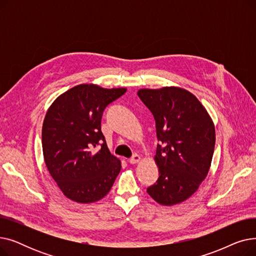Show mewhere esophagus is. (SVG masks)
Returning <instances> with one entry per match:
<instances>
[{
	"instance_id": "obj_1",
	"label": "esophagus",
	"mask_w": 256,
	"mask_h": 256,
	"mask_svg": "<svg viewBox=\"0 0 256 256\" xmlns=\"http://www.w3.org/2000/svg\"><path fill=\"white\" fill-rule=\"evenodd\" d=\"M140 160H141L140 156H138V154H134V156L128 160V163H130V164H132V165H134V164H137V163H139V162H140Z\"/></svg>"
}]
</instances>
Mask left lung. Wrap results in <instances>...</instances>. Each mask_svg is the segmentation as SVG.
<instances>
[{
	"instance_id": "obj_1",
	"label": "left lung",
	"mask_w": 256,
	"mask_h": 256,
	"mask_svg": "<svg viewBox=\"0 0 256 256\" xmlns=\"http://www.w3.org/2000/svg\"><path fill=\"white\" fill-rule=\"evenodd\" d=\"M137 94L154 115L158 142L154 160L160 176L147 193L160 204H180L208 176L216 142L214 124L184 89H141Z\"/></svg>"
}]
</instances>
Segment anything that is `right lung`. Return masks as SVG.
Listing matches in <instances>:
<instances>
[{"label": "right lung", "mask_w": 256, "mask_h": 256, "mask_svg": "<svg viewBox=\"0 0 256 256\" xmlns=\"http://www.w3.org/2000/svg\"><path fill=\"white\" fill-rule=\"evenodd\" d=\"M126 92L78 85L52 104L42 126V150L52 178L63 194L80 204L104 197L120 172L100 130L102 112Z\"/></svg>", "instance_id": "obj_1"}]
</instances>
